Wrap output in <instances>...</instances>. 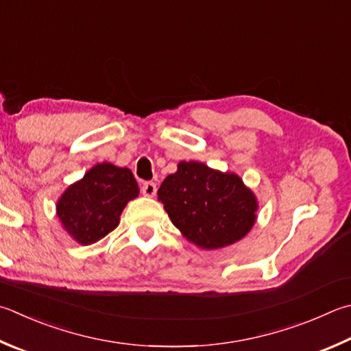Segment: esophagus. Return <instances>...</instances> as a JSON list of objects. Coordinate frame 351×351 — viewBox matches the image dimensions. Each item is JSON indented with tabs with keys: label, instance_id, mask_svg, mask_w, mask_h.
<instances>
[{
	"label": "esophagus",
	"instance_id": "obj_1",
	"mask_svg": "<svg viewBox=\"0 0 351 351\" xmlns=\"http://www.w3.org/2000/svg\"><path fill=\"white\" fill-rule=\"evenodd\" d=\"M156 190H158V189H156V184L152 182V181L144 182L143 187H141L143 195H144V196H149V197L155 196V195H156Z\"/></svg>",
	"mask_w": 351,
	"mask_h": 351
}]
</instances>
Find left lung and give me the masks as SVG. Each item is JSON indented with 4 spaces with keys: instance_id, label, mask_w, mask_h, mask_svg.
I'll list each match as a JSON object with an SVG mask.
<instances>
[{
    "instance_id": "1",
    "label": "left lung",
    "mask_w": 351,
    "mask_h": 351,
    "mask_svg": "<svg viewBox=\"0 0 351 351\" xmlns=\"http://www.w3.org/2000/svg\"><path fill=\"white\" fill-rule=\"evenodd\" d=\"M175 227L201 248L213 250L244 238L256 219V197L239 176L196 161H181L158 190Z\"/></svg>"
}]
</instances>
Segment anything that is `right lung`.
<instances>
[{"label": "right lung", "instance_id": "add662e5", "mask_svg": "<svg viewBox=\"0 0 351 351\" xmlns=\"http://www.w3.org/2000/svg\"><path fill=\"white\" fill-rule=\"evenodd\" d=\"M138 193V182L129 169L97 164L62 193L56 213L70 237L88 245L118 227L127 202Z\"/></svg>", "mask_w": 351, "mask_h": 351}]
</instances>
